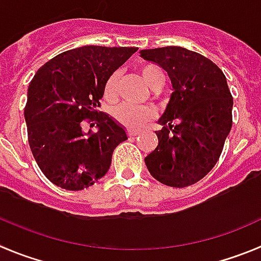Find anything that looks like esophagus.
Returning <instances> with one entry per match:
<instances>
[{
    "instance_id": "esophagus-1",
    "label": "esophagus",
    "mask_w": 261,
    "mask_h": 261,
    "mask_svg": "<svg viewBox=\"0 0 261 261\" xmlns=\"http://www.w3.org/2000/svg\"><path fill=\"white\" fill-rule=\"evenodd\" d=\"M126 135H128L129 137H136L137 135H140V132H139V130H133V129H128Z\"/></svg>"
}]
</instances>
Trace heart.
Masks as SVG:
<instances>
[{
	"instance_id": "heart-1",
	"label": "heart",
	"mask_w": 261,
	"mask_h": 261,
	"mask_svg": "<svg viewBox=\"0 0 261 261\" xmlns=\"http://www.w3.org/2000/svg\"><path fill=\"white\" fill-rule=\"evenodd\" d=\"M141 76L150 88L153 87L154 84L164 77L160 68L154 65H145L141 68ZM118 84H120V73L115 72L112 73L111 76L108 77L107 83L104 85V97L107 101H115L117 98V89ZM115 118L117 120L121 125L126 126L130 129H139L150 120H153L154 112L150 108H141V107H133L129 104H122L115 109Z\"/></svg>"
}]
</instances>
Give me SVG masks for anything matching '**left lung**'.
I'll return each instance as SVG.
<instances>
[{
  "label": "left lung",
  "mask_w": 261,
  "mask_h": 261,
  "mask_svg": "<svg viewBox=\"0 0 261 261\" xmlns=\"http://www.w3.org/2000/svg\"><path fill=\"white\" fill-rule=\"evenodd\" d=\"M141 57L171 79V100L159 120V145L145 157L157 181L184 188L216 165L232 128L233 98L223 70L210 58L181 46L145 49Z\"/></svg>",
  "instance_id": "obj_1"
}]
</instances>
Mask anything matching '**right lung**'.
Here are the masks:
<instances>
[{
    "mask_svg": "<svg viewBox=\"0 0 261 261\" xmlns=\"http://www.w3.org/2000/svg\"><path fill=\"white\" fill-rule=\"evenodd\" d=\"M135 51L94 45L72 49L44 64L30 81L23 112L28 141L41 172L60 188L81 191L98 181L116 146L128 140L122 126L97 109L108 77Z\"/></svg>",
    "mask_w": 261,
    "mask_h": 261,
    "instance_id": "add662e5",
    "label": "right lung"
}]
</instances>
